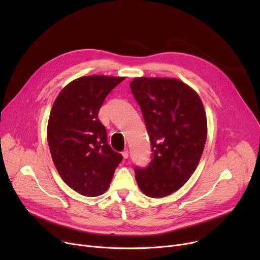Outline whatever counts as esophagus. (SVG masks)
<instances>
[{"label": "esophagus", "instance_id": "obj_1", "mask_svg": "<svg viewBox=\"0 0 260 260\" xmlns=\"http://www.w3.org/2000/svg\"><path fill=\"white\" fill-rule=\"evenodd\" d=\"M122 156L124 159H127L128 158V149H124V151L122 152Z\"/></svg>", "mask_w": 260, "mask_h": 260}]
</instances>
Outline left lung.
Listing matches in <instances>:
<instances>
[{
	"label": "left lung",
	"instance_id": "8db88e82",
	"mask_svg": "<svg viewBox=\"0 0 260 260\" xmlns=\"http://www.w3.org/2000/svg\"><path fill=\"white\" fill-rule=\"evenodd\" d=\"M131 90L140 105L152 145V161L135 168L142 192L162 198L195 172L207 141V115L198 93L182 81L135 78Z\"/></svg>",
	"mask_w": 260,
	"mask_h": 260
}]
</instances>
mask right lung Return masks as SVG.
Wrapping results in <instances>:
<instances>
[{"instance_id":"add662e5","label":"right lung","mask_w":260,"mask_h":260,"mask_svg":"<svg viewBox=\"0 0 260 260\" xmlns=\"http://www.w3.org/2000/svg\"><path fill=\"white\" fill-rule=\"evenodd\" d=\"M123 77L87 76L66 85L54 101L47 125L52 161L63 181L77 193L95 197L111 183L122 161L107 143L100 108Z\"/></svg>"}]
</instances>
